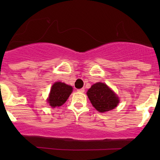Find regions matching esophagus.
Listing matches in <instances>:
<instances>
[{"label":"esophagus","mask_w":160,"mask_h":160,"mask_svg":"<svg viewBox=\"0 0 160 160\" xmlns=\"http://www.w3.org/2000/svg\"><path fill=\"white\" fill-rule=\"evenodd\" d=\"M84 91H85V89H84L83 88H82V89H78V92H84Z\"/></svg>","instance_id":"1"}]
</instances>
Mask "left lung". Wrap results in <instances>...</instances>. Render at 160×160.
Listing matches in <instances>:
<instances>
[{"mask_svg": "<svg viewBox=\"0 0 160 160\" xmlns=\"http://www.w3.org/2000/svg\"><path fill=\"white\" fill-rule=\"evenodd\" d=\"M87 95L93 107L101 113L115 108L120 101L115 93L103 82L93 84L88 90Z\"/></svg>", "mask_w": 160, "mask_h": 160, "instance_id": "left-lung-1", "label": "left lung"}]
</instances>
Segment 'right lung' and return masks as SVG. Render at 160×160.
Here are the masks:
<instances>
[{
	"instance_id": "add662e5",
	"label": "right lung",
	"mask_w": 160,
	"mask_h": 160,
	"mask_svg": "<svg viewBox=\"0 0 160 160\" xmlns=\"http://www.w3.org/2000/svg\"><path fill=\"white\" fill-rule=\"evenodd\" d=\"M73 88L61 82H56L53 84L47 99L49 105L52 108L60 107L68 98L72 92Z\"/></svg>"
}]
</instances>
